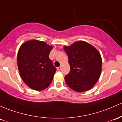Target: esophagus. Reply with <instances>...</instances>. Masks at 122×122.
Wrapping results in <instances>:
<instances>
[{
	"label": "esophagus",
	"instance_id": "34e87169",
	"mask_svg": "<svg viewBox=\"0 0 122 122\" xmlns=\"http://www.w3.org/2000/svg\"><path fill=\"white\" fill-rule=\"evenodd\" d=\"M61 67H62V66H58V67H57V70H58V71L61 70Z\"/></svg>",
	"mask_w": 122,
	"mask_h": 122
}]
</instances>
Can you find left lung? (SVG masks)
Returning <instances> with one entry per match:
<instances>
[{
	"label": "left lung",
	"instance_id": "obj_1",
	"mask_svg": "<svg viewBox=\"0 0 122 122\" xmlns=\"http://www.w3.org/2000/svg\"><path fill=\"white\" fill-rule=\"evenodd\" d=\"M68 56L70 72L65 81L71 89L84 92L93 88L100 78L102 58L98 50L86 41H75L69 46H64Z\"/></svg>",
	"mask_w": 122,
	"mask_h": 122
}]
</instances>
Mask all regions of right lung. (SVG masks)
<instances>
[{"instance_id":"right-lung-1","label":"right lung","mask_w":122,"mask_h":122,"mask_svg":"<svg viewBox=\"0 0 122 122\" xmlns=\"http://www.w3.org/2000/svg\"><path fill=\"white\" fill-rule=\"evenodd\" d=\"M53 47L37 40L22 43L17 54V65L22 81L30 89L41 91L50 86L56 68L49 58Z\"/></svg>"}]
</instances>
